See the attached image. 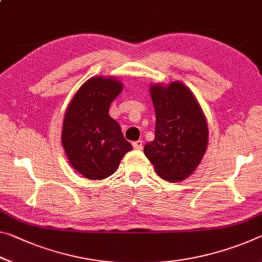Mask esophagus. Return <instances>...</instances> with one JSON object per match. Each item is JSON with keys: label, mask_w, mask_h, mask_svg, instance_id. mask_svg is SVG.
<instances>
[{"label": "esophagus", "mask_w": 262, "mask_h": 262, "mask_svg": "<svg viewBox=\"0 0 262 262\" xmlns=\"http://www.w3.org/2000/svg\"><path fill=\"white\" fill-rule=\"evenodd\" d=\"M133 147H134V149H138V150H141L143 147V142L141 140L139 141H135V142H133Z\"/></svg>", "instance_id": "1"}]
</instances>
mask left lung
Segmentation results:
<instances>
[{
  "label": "left lung",
  "mask_w": 262,
  "mask_h": 262,
  "mask_svg": "<svg viewBox=\"0 0 262 262\" xmlns=\"http://www.w3.org/2000/svg\"><path fill=\"white\" fill-rule=\"evenodd\" d=\"M155 107V139L144 154L165 181L180 182L194 171L207 146V123L188 87L172 82L151 86Z\"/></svg>",
  "instance_id": "obj_1"
}]
</instances>
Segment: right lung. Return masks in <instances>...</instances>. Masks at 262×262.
Wrapping results in <instances>:
<instances>
[{"mask_svg":"<svg viewBox=\"0 0 262 262\" xmlns=\"http://www.w3.org/2000/svg\"><path fill=\"white\" fill-rule=\"evenodd\" d=\"M121 90V82L113 78H91L77 91L65 113L61 143L72 167L90 180L113 175L124 154L133 149L108 114Z\"/></svg>","mask_w":262,"mask_h":262,"instance_id":"right-lung-1","label":"right lung"}]
</instances>
